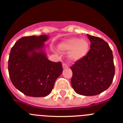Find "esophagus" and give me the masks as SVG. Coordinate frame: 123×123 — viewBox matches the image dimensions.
Masks as SVG:
<instances>
[{
	"instance_id": "34e87169",
	"label": "esophagus",
	"mask_w": 123,
	"mask_h": 123,
	"mask_svg": "<svg viewBox=\"0 0 123 123\" xmlns=\"http://www.w3.org/2000/svg\"><path fill=\"white\" fill-rule=\"evenodd\" d=\"M62 66H63V69H65V68H68V65H67L66 63H63Z\"/></svg>"
}]
</instances>
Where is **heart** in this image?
Returning <instances> with one entry per match:
<instances>
[{
    "instance_id": "1",
    "label": "heart",
    "mask_w": 123,
    "mask_h": 123,
    "mask_svg": "<svg viewBox=\"0 0 123 123\" xmlns=\"http://www.w3.org/2000/svg\"><path fill=\"white\" fill-rule=\"evenodd\" d=\"M58 48L59 50L62 52L69 51L68 55L69 59L72 61H78L87 54L89 44L86 39L73 37L61 42Z\"/></svg>"
}]
</instances>
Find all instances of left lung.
Returning a JSON list of instances; mask_svg holds the SVG:
<instances>
[{"label":"left lung","mask_w":123,"mask_h":123,"mask_svg":"<svg viewBox=\"0 0 123 123\" xmlns=\"http://www.w3.org/2000/svg\"><path fill=\"white\" fill-rule=\"evenodd\" d=\"M87 35L91 49L86 56L76 61L71 67V83L79 95H98L110 86L115 76L112 50L108 43L101 38Z\"/></svg>","instance_id":"8db88e82"}]
</instances>
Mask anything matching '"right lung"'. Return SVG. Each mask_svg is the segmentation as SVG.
Segmentation results:
<instances>
[{
	"label": "right lung",
	"mask_w": 123,
	"mask_h": 123,
	"mask_svg": "<svg viewBox=\"0 0 123 123\" xmlns=\"http://www.w3.org/2000/svg\"><path fill=\"white\" fill-rule=\"evenodd\" d=\"M49 36H25L16 42L10 53L8 69L14 86L25 95L45 97L62 73V63L51 62L44 51Z\"/></svg>",
	"instance_id": "1"
}]
</instances>
